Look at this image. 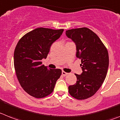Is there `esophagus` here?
<instances>
[{
	"mask_svg": "<svg viewBox=\"0 0 120 120\" xmlns=\"http://www.w3.org/2000/svg\"><path fill=\"white\" fill-rule=\"evenodd\" d=\"M68 73L65 72V71H62V75L63 76H66V75H68Z\"/></svg>",
	"mask_w": 120,
	"mask_h": 120,
	"instance_id": "34e87169",
	"label": "esophagus"
}]
</instances>
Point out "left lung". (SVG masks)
<instances>
[{
	"instance_id": "1",
	"label": "left lung",
	"mask_w": 120,
	"mask_h": 120,
	"mask_svg": "<svg viewBox=\"0 0 120 120\" xmlns=\"http://www.w3.org/2000/svg\"><path fill=\"white\" fill-rule=\"evenodd\" d=\"M66 36L75 43L76 57L81 59L82 73L75 74L76 83L68 87V92L77 100L92 97L102 86L109 67V54L99 37L89 28L68 30Z\"/></svg>"
}]
</instances>
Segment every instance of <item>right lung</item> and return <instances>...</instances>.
Returning a JSON list of instances; mask_svg holds the SVG:
<instances>
[{"mask_svg": "<svg viewBox=\"0 0 120 120\" xmlns=\"http://www.w3.org/2000/svg\"><path fill=\"white\" fill-rule=\"evenodd\" d=\"M64 29L38 28L25 34L17 42L14 53V65L17 79L23 89L36 98L53 92L61 69L48 68L42 64L50 47L59 39Z\"/></svg>", "mask_w": 120, "mask_h": 120, "instance_id": "right-lung-1", "label": "right lung"}]
</instances>
